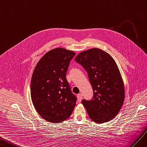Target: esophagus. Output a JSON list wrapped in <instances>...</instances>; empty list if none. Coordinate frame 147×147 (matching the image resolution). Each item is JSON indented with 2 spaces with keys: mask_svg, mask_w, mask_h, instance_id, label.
<instances>
[{
  "mask_svg": "<svg viewBox=\"0 0 147 147\" xmlns=\"http://www.w3.org/2000/svg\"><path fill=\"white\" fill-rule=\"evenodd\" d=\"M82 99V94H78V102L79 103L81 102Z\"/></svg>",
  "mask_w": 147,
  "mask_h": 147,
  "instance_id": "34e87169",
  "label": "esophagus"
}]
</instances>
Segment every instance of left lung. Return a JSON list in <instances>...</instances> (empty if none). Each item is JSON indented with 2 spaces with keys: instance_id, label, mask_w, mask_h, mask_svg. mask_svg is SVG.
Here are the masks:
<instances>
[{
  "instance_id": "obj_1",
  "label": "left lung",
  "mask_w": 147,
  "mask_h": 147,
  "mask_svg": "<svg viewBox=\"0 0 147 147\" xmlns=\"http://www.w3.org/2000/svg\"><path fill=\"white\" fill-rule=\"evenodd\" d=\"M75 61L87 71L93 89L92 98L81 102L89 118L97 123L111 120L122 107L125 95L123 79L115 61L97 48L79 53Z\"/></svg>"
}]
</instances>
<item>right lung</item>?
Instances as JSON below:
<instances>
[{
	"instance_id": "obj_1",
	"label": "right lung",
	"mask_w": 147,
	"mask_h": 147,
	"mask_svg": "<svg viewBox=\"0 0 147 147\" xmlns=\"http://www.w3.org/2000/svg\"><path fill=\"white\" fill-rule=\"evenodd\" d=\"M76 53L63 48L50 50L40 58L33 71L31 97L37 112L50 123L68 119L77 98L71 90L66 74Z\"/></svg>"
}]
</instances>
